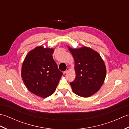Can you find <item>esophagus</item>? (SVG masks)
<instances>
[{"mask_svg": "<svg viewBox=\"0 0 129 129\" xmlns=\"http://www.w3.org/2000/svg\"><path fill=\"white\" fill-rule=\"evenodd\" d=\"M69 70H70V69H69V68H67V70H65V72H64V73L65 74H67L68 72H69Z\"/></svg>", "mask_w": 129, "mask_h": 129, "instance_id": "1", "label": "esophagus"}]
</instances>
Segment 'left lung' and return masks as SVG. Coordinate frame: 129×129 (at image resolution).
<instances>
[{
    "mask_svg": "<svg viewBox=\"0 0 129 129\" xmlns=\"http://www.w3.org/2000/svg\"><path fill=\"white\" fill-rule=\"evenodd\" d=\"M75 60L76 78L70 82L73 91L87 98L96 92L104 83L106 67L100 55L91 48H69Z\"/></svg>",
    "mask_w": 129,
    "mask_h": 129,
    "instance_id": "1",
    "label": "left lung"
}]
</instances>
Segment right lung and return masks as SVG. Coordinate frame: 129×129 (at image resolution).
Listing matches in <instances>:
<instances>
[{
  "instance_id": "1",
  "label": "right lung",
  "mask_w": 129,
  "mask_h": 129,
  "mask_svg": "<svg viewBox=\"0 0 129 129\" xmlns=\"http://www.w3.org/2000/svg\"><path fill=\"white\" fill-rule=\"evenodd\" d=\"M53 49L38 46L26 56L21 69V77L30 91L46 98L55 90L62 73L52 56Z\"/></svg>"
}]
</instances>
